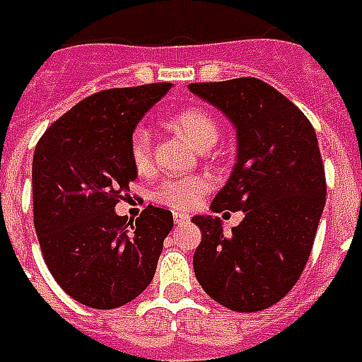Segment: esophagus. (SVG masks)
Listing matches in <instances>:
<instances>
[{"label": "esophagus", "instance_id": "34e87169", "mask_svg": "<svg viewBox=\"0 0 362 362\" xmlns=\"http://www.w3.org/2000/svg\"><path fill=\"white\" fill-rule=\"evenodd\" d=\"M189 220H191L189 214H183V212H173V222H175V224H185V222H189Z\"/></svg>", "mask_w": 362, "mask_h": 362}]
</instances>
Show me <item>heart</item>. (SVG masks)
Returning a JSON list of instances; mask_svg holds the SVG:
<instances>
[{"mask_svg":"<svg viewBox=\"0 0 362 362\" xmlns=\"http://www.w3.org/2000/svg\"><path fill=\"white\" fill-rule=\"evenodd\" d=\"M168 124L177 134H181L189 144L206 152L216 144L220 136V127L216 119L199 107H185L181 111L173 112L168 119ZM130 160L140 173H146L152 168V144H150V132L144 127H138L130 134ZM210 189V181L206 177L191 175L179 177V179H165L153 189V199L177 210L193 209L201 201L202 194Z\"/></svg>","mask_w":362,"mask_h":362,"instance_id":"heart-1","label":"heart"}]
</instances>
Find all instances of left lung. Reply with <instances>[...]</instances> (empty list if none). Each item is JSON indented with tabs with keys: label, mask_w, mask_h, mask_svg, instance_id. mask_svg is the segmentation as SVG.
Wrapping results in <instances>:
<instances>
[{
	"label": "left lung",
	"mask_w": 362,
	"mask_h": 362,
	"mask_svg": "<svg viewBox=\"0 0 362 362\" xmlns=\"http://www.w3.org/2000/svg\"><path fill=\"white\" fill-rule=\"evenodd\" d=\"M189 89L232 120L238 158L212 212L242 210L226 235L222 222L194 216L202 240L193 255L197 281L234 312L276 304L306 267L325 204V171L306 115L257 78L191 83Z\"/></svg>",
	"instance_id": "obj_1"
}]
</instances>
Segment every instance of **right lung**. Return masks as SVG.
<instances>
[{
  "instance_id": "right-lung-1",
  "label": "right lung",
  "mask_w": 362,
  "mask_h": 362,
  "mask_svg": "<svg viewBox=\"0 0 362 362\" xmlns=\"http://www.w3.org/2000/svg\"><path fill=\"white\" fill-rule=\"evenodd\" d=\"M171 83L105 89L40 136L33 214L48 271L83 306L119 308L152 283L173 214L148 206L136 222L115 212L138 171L130 134Z\"/></svg>"
}]
</instances>
